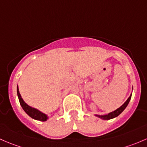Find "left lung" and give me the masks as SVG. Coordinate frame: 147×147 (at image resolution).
<instances>
[{"mask_svg":"<svg viewBox=\"0 0 147 147\" xmlns=\"http://www.w3.org/2000/svg\"><path fill=\"white\" fill-rule=\"evenodd\" d=\"M131 94L129 96V98L127 99V101L124 102V105H121V106L119 108H118L117 109L115 110V111H114V112H110V113L108 114V115H104V116H100V115H96V116L98 117H100V118H101L102 119H104V120L111 119H112V118L116 117H117L118 115H119L120 114H121V112H122L124 110V109H125V108L127 107V105H128L129 102L130 100H131Z\"/></svg>","mask_w":147,"mask_h":147,"instance_id":"left-lung-1","label":"left lung"}]
</instances>
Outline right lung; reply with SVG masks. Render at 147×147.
I'll use <instances>...</instances> for the list:
<instances>
[{"label": "right lung", "instance_id": "add662e5", "mask_svg": "<svg viewBox=\"0 0 147 147\" xmlns=\"http://www.w3.org/2000/svg\"><path fill=\"white\" fill-rule=\"evenodd\" d=\"M17 93L18 96L19 102H20V105H21L22 108H23V110H24L30 117H32V119H34L39 120V121H45L47 119V117L46 116L45 114L42 113V112H40V111H38V109H34V108H32L31 107L28 106L27 104L23 101L21 96H20V92H19L18 87H17Z\"/></svg>", "mask_w": 147, "mask_h": 147}]
</instances>
